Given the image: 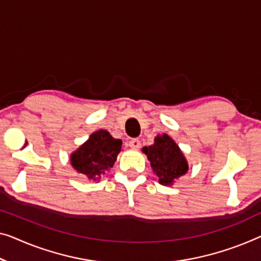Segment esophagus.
Masks as SVG:
<instances>
[{
	"mask_svg": "<svg viewBox=\"0 0 261 261\" xmlns=\"http://www.w3.org/2000/svg\"><path fill=\"white\" fill-rule=\"evenodd\" d=\"M129 146L134 150H138L139 147L142 146V143H141V141H139V139L135 138V139H131V141L129 142Z\"/></svg>",
	"mask_w": 261,
	"mask_h": 261,
	"instance_id": "1",
	"label": "esophagus"
}]
</instances>
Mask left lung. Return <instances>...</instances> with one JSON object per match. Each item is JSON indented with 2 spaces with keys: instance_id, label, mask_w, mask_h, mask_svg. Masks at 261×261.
<instances>
[{
  "instance_id": "8db88e82",
  "label": "left lung",
  "mask_w": 261,
  "mask_h": 261,
  "mask_svg": "<svg viewBox=\"0 0 261 261\" xmlns=\"http://www.w3.org/2000/svg\"><path fill=\"white\" fill-rule=\"evenodd\" d=\"M143 152L147 155L162 185H172L174 180L188 172L189 165L184 154L166 134L158 135L152 145L143 147Z\"/></svg>"
}]
</instances>
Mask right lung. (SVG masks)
Instances as JSON below:
<instances>
[{"instance_id": "obj_1", "label": "right lung", "mask_w": 261, "mask_h": 261, "mask_svg": "<svg viewBox=\"0 0 261 261\" xmlns=\"http://www.w3.org/2000/svg\"><path fill=\"white\" fill-rule=\"evenodd\" d=\"M120 150V139H115L107 130H98L71 153L70 159L77 172L95 181L114 166Z\"/></svg>"}]
</instances>
